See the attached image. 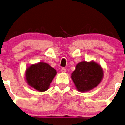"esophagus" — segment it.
<instances>
[{"mask_svg": "<svg viewBox=\"0 0 125 125\" xmlns=\"http://www.w3.org/2000/svg\"><path fill=\"white\" fill-rule=\"evenodd\" d=\"M61 72H66V69L64 67H62L61 68Z\"/></svg>", "mask_w": 125, "mask_h": 125, "instance_id": "34e87169", "label": "esophagus"}]
</instances>
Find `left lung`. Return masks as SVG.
I'll return each mask as SVG.
<instances>
[{"label":"left lung","mask_w":125,"mask_h":125,"mask_svg":"<svg viewBox=\"0 0 125 125\" xmlns=\"http://www.w3.org/2000/svg\"><path fill=\"white\" fill-rule=\"evenodd\" d=\"M103 71L95 62H82L77 64L72 73V79L79 91H87L97 87L102 79Z\"/></svg>","instance_id":"1"}]
</instances>
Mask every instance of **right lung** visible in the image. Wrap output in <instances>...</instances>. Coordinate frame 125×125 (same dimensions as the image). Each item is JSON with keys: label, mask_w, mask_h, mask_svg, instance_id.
Segmentation results:
<instances>
[{"label": "right lung", "mask_w": 125, "mask_h": 125, "mask_svg": "<svg viewBox=\"0 0 125 125\" xmlns=\"http://www.w3.org/2000/svg\"><path fill=\"white\" fill-rule=\"evenodd\" d=\"M56 74V70L49 64L39 62L31 65L27 69L26 79L31 87L42 92L48 89Z\"/></svg>", "instance_id": "1"}]
</instances>
